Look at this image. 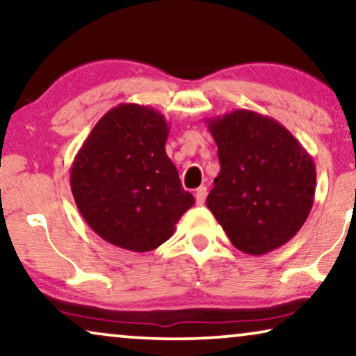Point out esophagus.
<instances>
[{
  "mask_svg": "<svg viewBox=\"0 0 356 356\" xmlns=\"http://www.w3.org/2000/svg\"><path fill=\"white\" fill-rule=\"evenodd\" d=\"M206 196H207V188L206 186H199L196 189V204L197 206H202L206 202Z\"/></svg>",
  "mask_w": 356,
  "mask_h": 356,
  "instance_id": "34e87169",
  "label": "esophagus"
}]
</instances>
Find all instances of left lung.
<instances>
[{
    "label": "left lung",
    "mask_w": 356,
    "mask_h": 356,
    "mask_svg": "<svg viewBox=\"0 0 356 356\" xmlns=\"http://www.w3.org/2000/svg\"><path fill=\"white\" fill-rule=\"evenodd\" d=\"M206 123L220 162L209 211L246 254L285 245L313 207V157L285 126L256 111L235 110Z\"/></svg>",
    "instance_id": "1"
}]
</instances>
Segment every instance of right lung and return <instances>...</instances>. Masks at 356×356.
I'll return each mask as SVG.
<instances>
[{"mask_svg":"<svg viewBox=\"0 0 356 356\" xmlns=\"http://www.w3.org/2000/svg\"><path fill=\"white\" fill-rule=\"evenodd\" d=\"M168 131L160 111L120 104L102 116L74 157L70 179L76 206L111 245L152 251L194 204L165 152Z\"/></svg>","mask_w":356,"mask_h":356,"instance_id":"right-lung-1","label":"right lung"}]
</instances>
